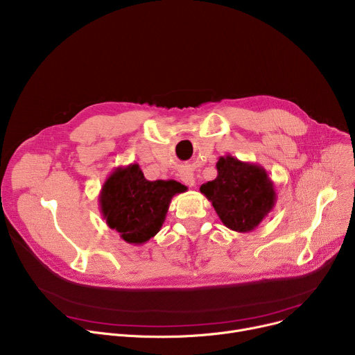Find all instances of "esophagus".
Returning <instances> with one entry per match:
<instances>
[{
  "label": "esophagus",
  "instance_id": "obj_1",
  "mask_svg": "<svg viewBox=\"0 0 355 355\" xmlns=\"http://www.w3.org/2000/svg\"><path fill=\"white\" fill-rule=\"evenodd\" d=\"M180 180H182L184 184L191 186V187H193V186L196 184V180H195V175H193L192 172H189V171H186V172L180 173Z\"/></svg>",
  "mask_w": 355,
  "mask_h": 355
}]
</instances>
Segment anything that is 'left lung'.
I'll use <instances>...</instances> for the list:
<instances>
[{
	"instance_id": "8db88e82",
	"label": "left lung",
	"mask_w": 355,
	"mask_h": 355,
	"mask_svg": "<svg viewBox=\"0 0 355 355\" xmlns=\"http://www.w3.org/2000/svg\"><path fill=\"white\" fill-rule=\"evenodd\" d=\"M216 179L203 183L200 193L214 206L222 223L235 232H252L274 209V182L261 164L220 156Z\"/></svg>"
}]
</instances>
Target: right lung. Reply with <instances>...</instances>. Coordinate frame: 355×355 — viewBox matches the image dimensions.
<instances>
[{
  "label": "right lung",
  "mask_w": 355,
  "mask_h": 355,
  "mask_svg": "<svg viewBox=\"0 0 355 355\" xmlns=\"http://www.w3.org/2000/svg\"><path fill=\"white\" fill-rule=\"evenodd\" d=\"M186 189L171 179L148 180L137 163L119 166L101 186L100 212L124 242L143 245L160 231L172 198Z\"/></svg>",
  "instance_id": "add662e5"
}]
</instances>
